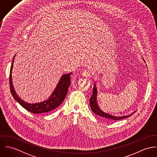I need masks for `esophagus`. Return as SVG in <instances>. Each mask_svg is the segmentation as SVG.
I'll use <instances>...</instances> for the list:
<instances>
[{"instance_id":"obj_1","label":"esophagus","mask_w":157,"mask_h":157,"mask_svg":"<svg viewBox=\"0 0 157 157\" xmlns=\"http://www.w3.org/2000/svg\"><path fill=\"white\" fill-rule=\"evenodd\" d=\"M82 76H84V77H89V76H91V71L90 70L86 69V70H84V71H82Z\"/></svg>"}]
</instances>
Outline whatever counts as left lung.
<instances>
[{"instance_id": "obj_1", "label": "left lung", "mask_w": 157, "mask_h": 157, "mask_svg": "<svg viewBox=\"0 0 157 157\" xmlns=\"http://www.w3.org/2000/svg\"><path fill=\"white\" fill-rule=\"evenodd\" d=\"M145 62V61H144ZM93 94L92 96H91L90 99V106L91 107V109L92 111L95 113L96 114L101 116L103 119L109 121H115L117 120H121L127 117H129L131 116L134 113H131V114H129L128 116H115L113 115H111L109 113H106L104 111H103L99 106L98 102H97V95H98V91H97V87L96 86V84H94L93 86Z\"/></svg>"}]
</instances>
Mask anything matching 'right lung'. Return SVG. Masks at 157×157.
Wrapping results in <instances>:
<instances>
[{
    "mask_svg": "<svg viewBox=\"0 0 157 157\" xmlns=\"http://www.w3.org/2000/svg\"><path fill=\"white\" fill-rule=\"evenodd\" d=\"M15 56L13 58V63L10 69V86L11 93L18 103L20 104L21 106H22L28 111L34 114H43L48 113L55 109L61 104L63 101L64 100L67 94L69 87L70 85V76L71 73L63 75L61 76L59 81L58 82V84H57V86L54 90L52 94L46 101L36 103H29L28 102H25V101L22 100L17 94L13 85L11 73Z\"/></svg>",
    "mask_w": 157,
    "mask_h": 157,
    "instance_id": "obj_1",
    "label": "right lung"
}]
</instances>
